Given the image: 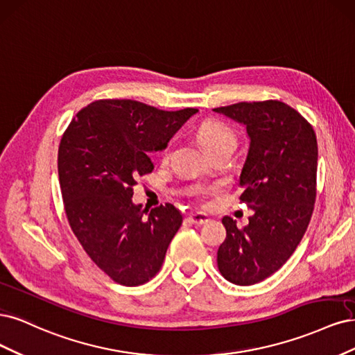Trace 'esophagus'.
<instances>
[{"label":"esophagus","mask_w":355,"mask_h":355,"mask_svg":"<svg viewBox=\"0 0 355 355\" xmlns=\"http://www.w3.org/2000/svg\"><path fill=\"white\" fill-rule=\"evenodd\" d=\"M189 220L193 223V224H196V225H203V224H207V223H209V216L207 215V214H202V212H198V214H190L189 215Z\"/></svg>","instance_id":"obj_1"}]
</instances>
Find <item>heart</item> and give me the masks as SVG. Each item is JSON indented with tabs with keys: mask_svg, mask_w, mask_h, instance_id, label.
Returning a JSON list of instances; mask_svg holds the SVG:
<instances>
[{
	"mask_svg": "<svg viewBox=\"0 0 355 355\" xmlns=\"http://www.w3.org/2000/svg\"><path fill=\"white\" fill-rule=\"evenodd\" d=\"M198 140L207 152L212 153L225 146L236 144V135L228 125L220 121H207L198 128Z\"/></svg>",
	"mask_w": 355,
	"mask_h": 355,
	"instance_id": "b5f03b06",
	"label": "heart"
}]
</instances>
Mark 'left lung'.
I'll list each match as a JSON object with an SVG mask.
<instances>
[{
	"label": "left lung",
	"instance_id": "8db88e82",
	"mask_svg": "<svg viewBox=\"0 0 355 355\" xmlns=\"http://www.w3.org/2000/svg\"><path fill=\"white\" fill-rule=\"evenodd\" d=\"M214 112L246 128L249 147L240 171V200L254 211L245 228L224 216L225 240L216 252L223 276L250 286L276 272L310 223L315 202L317 139L298 112L277 100L236 103Z\"/></svg>",
	"mask_w": 355,
	"mask_h": 355
}]
</instances>
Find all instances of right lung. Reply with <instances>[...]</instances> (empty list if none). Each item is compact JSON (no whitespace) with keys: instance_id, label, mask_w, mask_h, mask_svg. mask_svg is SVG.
<instances>
[{"instance_id":"right-lung-1","label":"right lung","mask_w":355,"mask_h":355,"mask_svg":"<svg viewBox=\"0 0 355 355\" xmlns=\"http://www.w3.org/2000/svg\"><path fill=\"white\" fill-rule=\"evenodd\" d=\"M198 109L166 112L135 100H97L64 131L57 168L67 221L88 257L123 286L161 270L182 215L166 203L148 212L132 202L137 178L152 173V152Z\"/></svg>"}]
</instances>
